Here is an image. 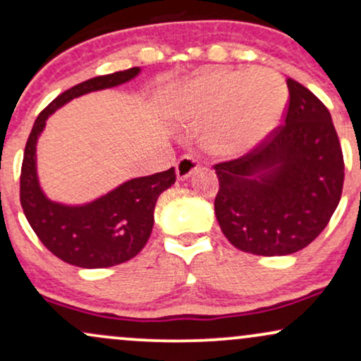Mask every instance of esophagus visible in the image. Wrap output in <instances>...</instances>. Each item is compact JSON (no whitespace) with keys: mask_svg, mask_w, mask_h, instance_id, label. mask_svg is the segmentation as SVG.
<instances>
[{"mask_svg":"<svg viewBox=\"0 0 361 361\" xmlns=\"http://www.w3.org/2000/svg\"><path fill=\"white\" fill-rule=\"evenodd\" d=\"M198 166H200V161H198V157L190 156V154L181 156L176 163V176L180 178V180H186V178L192 175V173Z\"/></svg>","mask_w":361,"mask_h":361,"instance_id":"34e87169","label":"esophagus"}]
</instances>
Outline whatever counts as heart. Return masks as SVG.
Returning <instances> with one entry per match:
<instances>
[{"mask_svg":"<svg viewBox=\"0 0 361 361\" xmlns=\"http://www.w3.org/2000/svg\"><path fill=\"white\" fill-rule=\"evenodd\" d=\"M288 88L279 73L268 68L250 71L212 69L186 82L173 110L181 120H212L209 140L222 151L258 142L283 117Z\"/></svg>","mask_w":361,"mask_h":361,"instance_id":"obj_1","label":"heart"}]
</instances>
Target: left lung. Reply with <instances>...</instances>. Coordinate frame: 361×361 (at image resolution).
Masks as SVG:
<instances>
[{
	"instance_id": "1",
	"label": "left lung",
	"mask_w": 361,
	"mask_h": 361,
	"mask_svg": "<svg viewBox=\"0 0 361 361\" xmlns=\"http://www.w3.org/2000/svg\"><path fill=\"white\" fill-rule=\"evenodd\" d=\"M285 123L238 159L215 164V217L238 250L285 256L309 246L333 217L345 161L329 110L287 80Z\"/></svg>"
}]
</instances>
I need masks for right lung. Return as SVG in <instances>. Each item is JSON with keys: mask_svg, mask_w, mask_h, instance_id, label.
<instances>
[{"mask_svg": "<svg viewBox=\"0 0 361 361\" xmlns=\"http://www.w3.org/2000/svg\"><path fill=\"white\" fill-rule=\"evenodd\" d=\"M130 68L91 78L61 93L37 117L23 152L20 202L37 238L54 256L80 268H109L134 258L146 246L157 197L176 181L175 168L134 178L86 205H62L45 197L37 178L35 146L49 115L73 98L130 81L139 74Z\"/></svg>", "mask_w": 361, "mask_h": 361, "instance_id": "obj_1", "label": "right lung"}]
</instances>
